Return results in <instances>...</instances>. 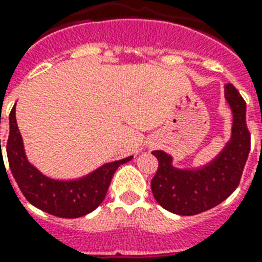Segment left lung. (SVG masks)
<instances>
[{"label":"left lung","instance_id":"8db88e82","mask_svg":"<svg viewBox=\"0 0 262 262\" xmlns=\"http://www.w3.org/2000/svg\"><path fill=\"white\" fill-rule=\"evenodd\" d=\"M225 98L233 113L231 137L208 164L182 169L172 164V156L153 150L159 161L150 187L155 199L178 215H195L223 202L235 190L250 152V133L246 126V102L231 83L225 86Z\"/></svg>","mask_w":262,"mask_h":262}]
</instances>
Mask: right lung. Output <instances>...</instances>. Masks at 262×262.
Wrapping results in <instances>:
<instances>
[{"label":"right lung","instance_id":"right-lung-1","mask_svg":"<svg viewBox=\"0 0 262 262\" xmlns=\"http://www.w3.org/2000/svg\"><path fill=\"white\" fill-rule=\"evenodd\" d=\"M9 125L6 155L12 175L27 201L51 215L79 218L94 211L105 199L117 168L133 159L129 156L112 161L75 180L51 179L28 161L16 122V107L10 112Z\"/></svg>","mask_w":262,"mask_h":262}]
</instances>
